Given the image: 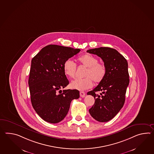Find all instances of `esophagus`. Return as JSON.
<instances>
[{"label":"esophagus","instance_id":"34e87169","mask_svg":"<svg viewBox=\"0 0 154 154\" xmlns=\"http://www.w3.org/2000/svg\"><path fill=\"white\" fill-rule=\"evenodd\" d=\"M79 95H80L81 97L83 98V97H85V93L84 92H80V93H79Z\"/></svg>","mask_w":154,"mask_h":154}]
</instances>
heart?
Instances as JSON below:
<instances>
[{"instance_id": "heart-1", "label": "heart", "mask_w": 154, "mask_h": 154, "mask_svg": "<svg viewBox=\"0 0 154 154\" xmlns=\"http://www.w3.org/2000/svg\"><path fill=\"white\" fill-rule=\"evenodd\" d=\"M81 66L87 68L83 79H77L70 83L72 89L80 91H85L92 87L93 82L97 84L102 82L106 74V65L102 62H98V60L95 56L86 54L79 57L77 59ZM76 64L71 59H68L63 64V71L65 75L73 79L75 77Z\"/></svg>"}]
</instances>
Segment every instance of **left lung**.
Listing matches in <instances>:
<instances>
[{"mask_svg":"<svg viewBox=\"0 0 154 154\" xmlns=\"http://www.w3.org/2000/svg\"><path fill=\"white\" fill-rule=\"evenodd\" d=\"M102 59L106 68V74L102 82L87 93L94 97L95 102L89 109L91 116L99 122L112 119L122 108L129 83L127 60L116 50L101 47L87 51ZM102 92L100 95L95 92Z\"/></svg>","mask_w":154,"mask_h":154,"instance_id":"obj_1","label":"left lung"}]
</instances>
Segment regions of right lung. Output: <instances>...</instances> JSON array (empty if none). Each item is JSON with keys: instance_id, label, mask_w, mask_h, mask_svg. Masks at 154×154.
Segmentation results:
<instances>
[{"instance_id": "obj_1", "label": "right lung", "mask_w": 154, "mask_h": 154, "mask_svg": "<svg viewBox=\"0 0 154 154\" xmlns=\"http://www.w3.org/2000/svg\"><path fill=\"white\" fill-rule=\"evenodd\" d=\"M80 51L49 45L31 60L28 82L31 104L38 115L48 123L62 121L67 114L71 101L79 97L78 90L61 89L69 84L63 71L65 62Z\"/></svg>"}]
</instances>
